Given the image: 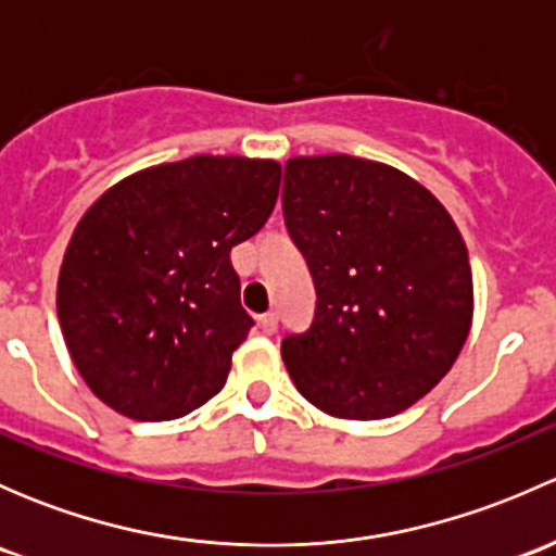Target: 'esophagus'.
<instances>
[{"instance_id": "obj_1", "label": "esophagus", "mask_w": 556, "mask_h": 556, "mask_svg": "<svg viewBox=\"0 0 556 556\" xmlns=\"http://www.w3.org/2000/svg\"><path fill=\"white\" fill-rule=\"evenodd\" d=\"M257 325H261L263 328V333H277V325H279V317L274 312H268V314H261V317H257Z\"/></svg>"}]
</instances>
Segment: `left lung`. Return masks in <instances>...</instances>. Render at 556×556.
<instances>
[{"instance_id":"left-lung-1","label":"left lung","mask_w":556,"mask_h":556,"mask_svg":"<svg viewBox=\"0 0 556 556\" xmlns=\"http://www.w3.org/2000/svg\"><path fill=\"white\" fill-rule=\"evenodd\" d=\"M282 212L317 290L309 330L282 341L301 395L339 419L414 406L454 366L473 319L450 212L408 174L341 153L290 159Z\"/></svg>"}]
</instances>
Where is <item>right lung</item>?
I'll use <instances>...</instances> for the list:
<instances>
[{
	"instance_id": "right-lung-1",
	"label": "right lung",
	"mask_w": 556,
	"mask_h": 556,
	"mask_svg": "<svg viewBox=\"0 0 556 556\" xmlns=\"http://www.w3.org/2000/svg\"><path fill=\"white\" fill-rule=\"evenodd\" d=\"M282 166L193 155L112 185L83 215L55 290L61 333L93 395L139 422L223 390L252 317L231 247L277 204Z\"/></svg>"
}]
</instances>
